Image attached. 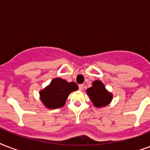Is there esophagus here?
<instances>
[{
    "instance_id": "obj_1",
    "label": "esophagus",
    "mask_w": 150,
    "mask_h": 150,
    "mask_svg": "<svg viewBox=\"0 0 150 150\" xmlns=\"http://www.w3.org/2000/svg\"><path fill=\"white\" fill-rule=\"evenodd\" d=\"M83 88H84V86H83V84L79 85V89L80 91H82V89H83Z\"/></svg>"
}]
</instances>
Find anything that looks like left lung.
Returning a JSON list of instances; mask_svg holds the SVG:
<instances>
[{"label":"left lung","instance_id":"left-lung-1","mask_svg":"<svg viewBox=\"0 0 150 150\" xmlns=\"http://www.w3.org/2000/svg\"><path fill=\"white\" fill-rule=\"evenodd\" d=\"M86 94L97 108L107 107L113 100V94L106 89L104 84L100 80L93 82L92 86L86 89Z\"/></svg>","mask_w":150,"mask_h":150}]
</instances>
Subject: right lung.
<instances>
[{"instance_id":"obj_1","label":"right lung","mask_w":150,"mask_h":150,"mask_svg":"<svg viewBox=\"0 0 150 150\" xmlns=\"http://www.w3.org/2000/svg\"><path fill=\"white\" fill-rule=\"evenodd\" d=\"M78 89L79 86L75 82H68L61 78H55L47 86L40 91V98L48 109L61 108L65 104L69 94Z\"/></svg>"}]
</instances>
